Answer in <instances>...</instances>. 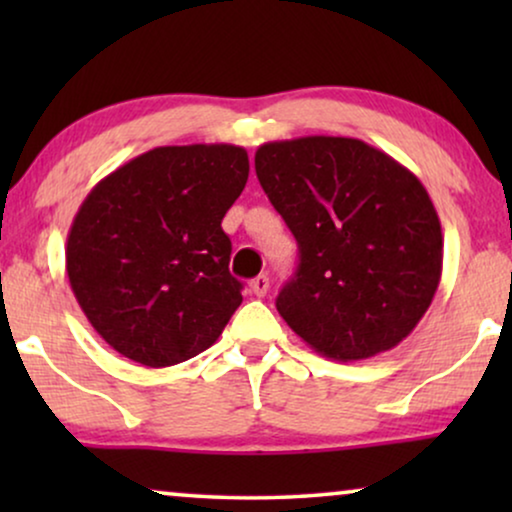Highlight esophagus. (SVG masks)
<instances>
[{"label": "esophagus", "mask_w": 512, "mask_h": 512, "mask_svg": "<svg viewBox=\"0 0 512 512\" xmlns=\"http://www.w3.org/2000/svg\"><path fill=\"white\" fill-rule=\"evenodd\" d=\"M249 289H251V293H254V296L263 298L265 293H268V289H270V279L265 277V275H258V277H254L249 282Z\"/></svg>", "instance_id": "1"}]
</instances>
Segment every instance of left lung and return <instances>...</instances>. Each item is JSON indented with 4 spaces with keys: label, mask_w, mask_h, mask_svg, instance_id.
Masks as SVG:
<instances>
[{
    "label": "left lung",
    "mask_w": 512,
    "mask_h": 512,
    "mask_svg": "<svg viewBox=\"0 0 512 512\" xmlns=\"http://www.w3.org/2000/svg\"><path fill=\"white\" fill-rule=\"evenodd\" d=\"M256 174L298 242L277 312L314 352L359 361L415 331L443 272V230L415 174L354 137L265 142Z\"/></svg>",
    "instance_id": "left-lung-1"
}]
</instances>
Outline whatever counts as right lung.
<instances>
[{
  "instance_id": "1",
  "label": "right lung",
  "mask_w": 512,
  "mask_h": 512,
  "mask_svg": "<svg viewBox=\"0 0 512 512\" xmlns=\"http://www.w3.org/2000/svg\"><path fill=\"white\" fill-rule=\"evenodd\" d=\"M247 179L242 146H156L81 202L65 247L69 286L125 359L177 366L219 340L242 303L221 221Z\"/></svg>"
}]
</instances>
